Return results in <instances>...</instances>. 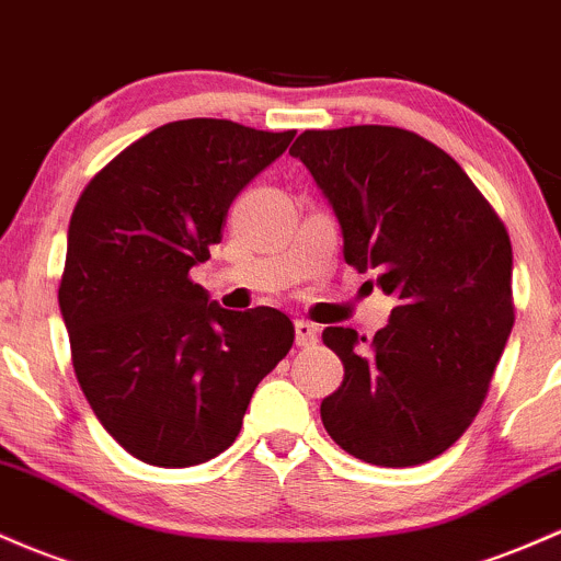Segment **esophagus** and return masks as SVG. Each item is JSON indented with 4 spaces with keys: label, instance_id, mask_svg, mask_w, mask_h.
<instances>
[{
    "label": "esophagus",
    "instance_id": "obj_1",
    "mask_svg": "<svg viewBox=\"0 0 561 561\" xmlns=\"http://www.w3.org/2000/svg\"><path fill=\"white\" fill-rule=\"evenodd\" d=\"M317 341H319L317 324L306 322V319H298V322H295V343H298L300 348H309Z\"/></svg>",
    "mask_w": 561,
    "mask_h": 561
}]
</instances>
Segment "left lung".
<instances>
[{"mask_svg": "<svg viewBox=\"0 0 561 561\" xmlns=\"http://www.w3.org/2000/svg\"><path fill=\"white\" fill-rule=\"evenodd\" d=\"M290 153L328 196L348 266L397 300L373 341L322 332L343 362L324 428L365 463H426L471 426L514 328L506 226L450 153L402 127L306 130Z\"/></svg>", "mask_w": 561, "mask_h": 561, "instance_id": "left-lung-1", "label": "left lung"}]
</instances>
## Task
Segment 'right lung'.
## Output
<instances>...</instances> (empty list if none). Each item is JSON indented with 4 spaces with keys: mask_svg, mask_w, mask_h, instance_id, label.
I'll return each instance as SVG.
<instances>
[{
    "mask_svg": "<svg viewBox=\"0 0 561 561\" xmlns=\"http://www.w3.org/2000/svg\"><path fill=\"white\" fill-rule=\"evenodd\" d=\"M293 138L170 122L111 159L73 207L58 287L73 373L103 428L144 463L186 469L229 450L255 386L293 346L287 313L220 309L191 279L239 191Z\"/></svg>",
    "mask_w": 561,
    "mask_h": 561,
    "instance_id": "add662e5",
    "label": "right lung"
}]
</instances>
